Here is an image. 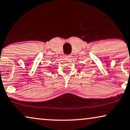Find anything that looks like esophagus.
Listing matches in <instances>:
<instances>
[{"label": "esophagus", "mask_w": 130, "mask_h": 130, "mask_svg": "<svg viewBox=\"0 0 130 130\" xmlns=\"http://www.w3.org/2000/svg\"><path fill=\"white\" fill-rule=\"evenodd\" d=\"M65 56H66V58H71L72 57L71 55H67Z\"/></svg>", "instance_id": "1"}]
</instances>
